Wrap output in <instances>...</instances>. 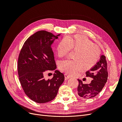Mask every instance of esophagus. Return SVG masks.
I'll return each mask as SVG.
<instances>
[{
	"mask_svg": "<svg viewBox=\"0 0 122 122\" xmlns=\"http://www.w3.org/2000/svg\"><path fill=\"white\" fill-rule=\"evenodd\" d=\"M65 79H68L71 78V76L70 75H68V74H65Z\"/></svg>",
	"mask_w": 122,
	"mask_h": 122,
	"instance_id": "1",
	"label": "esophagus"
}]
</instances>
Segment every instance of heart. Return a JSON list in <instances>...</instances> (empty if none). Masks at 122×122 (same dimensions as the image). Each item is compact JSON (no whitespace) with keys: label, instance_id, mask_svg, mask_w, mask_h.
<instances>
[{"label":"heart","instance_id":"b5f03b06","mask_svg":"<svg viewBox=\"0 0 122 122\" xmlns=\"http://www.w3.org/2000/svg\"><path fill=\"white\" fill-rule=\"evenodd\" d=\"M70 50L76 51L74 60H65L60 62L61 71L70 75H74L81 71L83 67L90 69L97 64L100 57V50L86 36L76 35L64 38L58 43L56 52L60 57L69 54Z\"/></svg>","mask_w":122,"mask_h":122}]
</instances>
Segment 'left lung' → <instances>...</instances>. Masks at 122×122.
Masks as SVG:
<instances>
[{
	"label": "left lung",
	"mask_w": 122,
	"mask_h": 122,
	"mask_svg": "<svg viewBox=\"0 0 122 122\" xmlns=\"http://www.w3.org/2000/svg\"><path fill=\"white\" fill-rule=\"evenodd\" d=\"M86 77H91L93 80L90 84H83L81 80L78 79L77 94L84 99L94 98L102 91L107 80V61L104 55H101L96 65L86 72Z\"/></svg>",
	"instance_id": "1"
}]
</instances>
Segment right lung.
I'll list each match as a JSON object with an SVG mask.
<instances>
[{
	"label": "right lung",
	"mask_w": 122,
	"mask_h": 122,
	"mask_svg": "<svg viewBox=\"0 0 122 122\" xmlns=\"http://www.w3.org/2000/svg\"><path fill=\"white\" fill-rule=\"evenodd\" d=\"M45 30L36 32L24 43L18 60V73L25 94L32 101L44 103L53 100L63 83V73L55 70L51 79H46L47 71L56 69L51 45L58 38Z\"/></svg>",
	"instance_id": "1"
}]
</instances>
